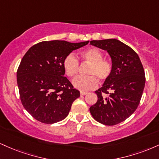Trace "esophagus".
Masks as SVG:
<instances>
[{"mask_svg":"<svg viewBox=\"0 0 159 159\" xmlns=\"http://www.w3.org/2000/svg\"><path fill=\"white\" fill-rule=\"evenodd\" d=\"M87 93L84 92V91H81V92H80V94H81V96H84V95H86Z\"/></svg>","mask_w":159,"mask_h":159,"instance_id":"obj_1","label":"esophagus"}]
</instances>
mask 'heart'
<instances>
[{"instance_id": "obj_1", "label": "heart", "mask_w": 159, "mask_h": 159, "mask_svg": "<svg viewBox=\"0 0 159 159\" xmlns=\"http://www.w3.org/2000/svg\"><path fill=\"white\" fill-rule=\"evenodd\" d=\"M81 57L90 63L87 71V76H78L72 81L75 88L82 91L93 90L98 86L97 77L105 81L110 77L112 72V64L110 61L103 59V54L96 48H90L81 53ZM63 67L66 75L72 78L77 75L79 69V61L73 54H69L64 58Z\"/></svg>"}]
</instances>
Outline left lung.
<instances>
[{
    "mask_svg": "<svg viewBox=\"0 0 159 159\" xmlns=\"http://www.w3.org/2000/svg\"><path fill=\"white\" fill-rule=\"evenodd\" d=\"M90 43L107 51L112 62L110 77L95 91L98 100L90 107V114L98 123L116 125L139 105L146 81L143 65L138 54L120 40H92Z\"/></svg>",
    "mask_w": 159,
    "mask_h": 159,
    "instance_id": "obj_1",
    "label": "left lung"
}]
</instances>
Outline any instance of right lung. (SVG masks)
Segmentation results:
<instances>
[{"label":"right lung","mask_w":159,"mask_h":159,"mask_svg":"<svg viewBox=\"0 0 159 159\" xmlns=\"http://www.w3.org/2000/svg\"><path fill=\"white\" fill-rule=\"evenodd\" d=\"M88 43L43 41L33 45L23 57L17 70V84L21 103L34 119L52 124L68 116L80 92L63 76V62L72 51Z\"/></svg>","instance_id":"right-lung-1"}]
</instances>
